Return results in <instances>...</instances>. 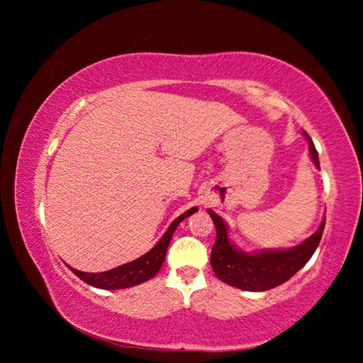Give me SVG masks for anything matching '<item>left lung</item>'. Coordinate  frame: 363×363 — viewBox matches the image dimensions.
<instances>
[{"label":"left lung","mask_w":363,"mask_h":363,"mask_svg":"<svg viewBox=\"0 0 363 363\" xmlns=\"http://www.w3.org/2000/svg\"><path fill=\"white\" fill-rule=\"evenodd\" d=\"M303 134L309 144L311 160L315 168L320 169L315 145L307 133ZM208 214L216 227V242L211 250L213 272L224 284L240 288L243 291H267L290 280L315 253L325 227L323 219L311 237L290 248L243 251L230 240L229 225L225 220L210 208Z\"/></svg>","instance_id":"left-lung-1"}]
</instances>
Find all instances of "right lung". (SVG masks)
Wrapping results in <instances>:
<instances>
[{
    "label": "right lung",
    "mask_w": 363,
    "mask_h": 363,
    "mask_svg": "<svg viewBox=\"0 0 363 363\" xmlns=\"http://www.w3.org/2000/svg\"><path fill=\"white\" fill-rule=\"evenodd\" d=\"M195 211H199V208L196 206L190 208V210H187L186 213H182L181 216H177L168 227V230L163 233V237L157 242L155 247L131 262H126L123 264V266L106 270V272H96V274L82 272V270H77L70 266L69 267L77 277L86 281V284L96 288H102V290H123V288H131L139 284H144V281L155 277L158 270L162 269L164 262V256H167V250L169 247L171 237H173L177 225H179L181 220L192 216Z\"/></svg>",
    "instance_id": "obj_1"
}]
</instances>
